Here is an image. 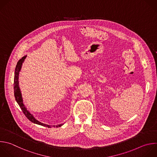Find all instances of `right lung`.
<instances>
[{
	"label": "right lung",
	"mask_w": 157,
	"mask_h": 157,
	"mask_svg": "<svg viewBox=\"0 0 157 157\" xmlns=\"http://www.w3.org/2000/svg\"><path fill=\"white\" fill-rule=\"evenodd\" d=\"M27 56H25L24 57H23L18 62L15 68V76H14V95L15 97V100L17 101V102L18 103V104L19 105L20 107L21 108V110L23 111V113L25 114V115L26 117V118L32 123L39 124V125H41L45 127H47V128H51V127H56V128H59L62 126V125H63V124H58V125H54V126H50L48 124H46L44 123H42L40 121H39L37 120H36L33 115H32L28 110L25 107L24 103H23V98H22V95H21V93L20 91V89L19 87V82H18V76H19V73L21 70V66L23 63L24 62L26 57Z\"/></svg>",
	"instance_id": "obj_1"
}]
</instances>
